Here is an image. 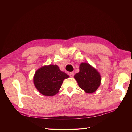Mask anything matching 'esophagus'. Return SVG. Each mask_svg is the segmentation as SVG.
<instances>
[{"label": "esophagus", "instance_id": "esophagus-1", "mask_svg": "<svg viewBox=\"0 0 132 132\" xmlns=\"http://www.w3.org/2000/svg\"><path fill=\"white\" fill-rule=\"evenodd\" d=\"M74 72H70V73H69L70 77H71V78L74 77Z\"/></svg>", "mask_w": 132, "mask_h": 132}]
</instances>
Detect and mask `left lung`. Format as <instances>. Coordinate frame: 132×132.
<instances>
[{
	"label": "left lung",
	"mask_w": 132,
	"mask_h": 132,
	"mask_svg": "<svg viewBox=\"0 0 132 132\" xmlns=\"http://www.w3.org/2000/svg\"><path fill=\"white\" fill-rule=\"evenodd\" d=\"M79 69V72L74 76L79 86L86 93H94L100 85V74L96 69L87 63H81Z\"/></svg>",
	"instance_id": "left-lung-1"
}]
</instances>
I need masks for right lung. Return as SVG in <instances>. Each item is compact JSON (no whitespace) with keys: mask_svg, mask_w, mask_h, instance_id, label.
<instances>
[{"mask_svg":"<svg viewBox=\"0 0 132 132\" xmlns=\"http://www.w3.org/2000/svg\"><path fill=\"white\" fill-rule=\"evenodd\" d=\"M69 77L57 65L50 64L42 66L36 71L33 80L39 93L44 96H52L58 93L64 80Z\"/></svg>","mask_w":132,"mask_h":132,"instance_id":"obj_1","label":"right lung"}]
</instances>
